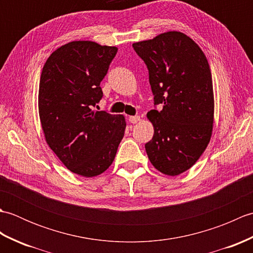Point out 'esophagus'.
Segmentation results:
<instances>
[{"instance_id":"1","label":"esophagus","mask_w":253,"mask_h":253,"mask_svg":"<svg viewBox=\"0 0 253 253\" xmlns=\"http://www.w3.org/2000/svg\"><path fill=\"white\" fill-rule=\"evenodd\" d=\"M139 121V116H129L128 117V122L131 123V124H136Z\"/></svg>"}]
</instances>
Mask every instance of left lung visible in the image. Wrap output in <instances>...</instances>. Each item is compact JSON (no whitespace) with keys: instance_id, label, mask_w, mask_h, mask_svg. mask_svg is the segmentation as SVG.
I'll return each instance as SVG.
<instances>
[{"instance_id":"8db88e82","label":"left lung","mask_w":253,"mask_h":253,"mask_svg":"<svg viewBox=\"0 0 253 253\" xmlns=\"http://www.w3.org/2000/svg\"><path fill=\"white\" fill-rule=\"evenodd\" d=\"M132 47L147 65L154 95L155 109L148 113L154 135L144 146L149 160L161 173L179 175L201 157L212 135L214 98L208 60L195 41L178 31Z\"/></svg>"}]
</instances>
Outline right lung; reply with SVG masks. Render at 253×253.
<instances>
[{"label": "right lung", "instance_id": "1", "mask_svg": "<svg viewBox=\"0 0 253 253\" xmlns=\"http://www.w3.org/2000/svg\"><path fill=\"white\" fill-rule=\"evenodd\" d=\"M116 53V46L73 41L53 52L41 73L39 115L45 140L69 170L84 177L110 168L125 132L123 115L93 111Z\"/></svg>", "mask_w": 253, "mask_h": 253}]
</instances>
